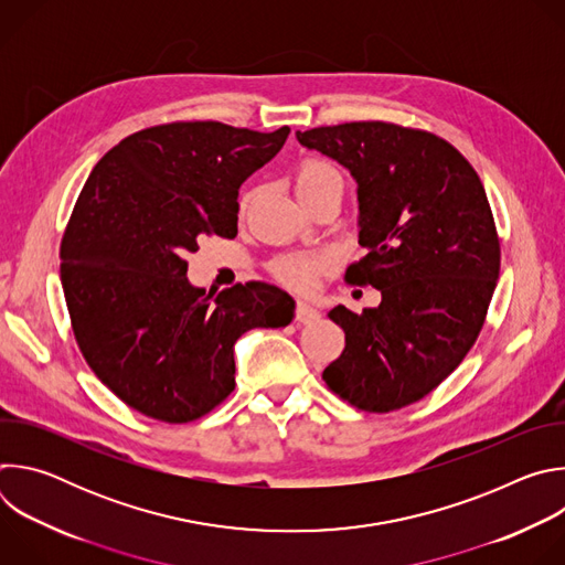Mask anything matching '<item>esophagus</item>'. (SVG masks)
Here are the masks:
<instances>
[{"mask_svg": "<svg viewBox=\"0 0 565 565\" xmlns=\"http://www.w3.org/2000/svg\"><path fill=\"white\" fill-rule=\"evenodd\" d=\"M319 319V310L310 306L308 301H297V321L301 324H312V321Z\"/></svg>", "mask_w": 565, "mask_h": 565, "instance_id": "esophagus-1", "label": "esophagus"}]
</instances>
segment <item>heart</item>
Here are the masks:
<instances>
[{
    "instance_id": "heart-1",
    "label": "heart",
    "mask_w": 565,
    "mask_h": 565,
    "mask_svg": "<svg viewBox=\"0 0 565 565\" xmlns=\"http://www.w3.org/2000/svg\"><path fill=\"white\" fill-rule=\"evenodd\" d=\"M331 188H342V174L331 163H327V160H319V158L303 160L295 174V192H297L299 201L306 203ZM253 199H255V192H246L244 196H241V203H238L241 212H246L250 207ZM324 266H327V257H321V255L288 253L273 262V275L284 286L303 292V290L312 288L319 270Z\"/></svg>"
}]
</instances>
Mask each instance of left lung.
Here are the masks:
<instances>
[{
  "mask_svg": "<svg viewBox=\"0 0 565 565\" xmlns=\"http://www.w3.org/2000/svg\"><path fill=\"white\" fill-rule=\"evenodd\" d=\"M297 140L355 179L366 255L347 279L382 295L375 308L329 312L347 347L321 377L358 409L407 407L462 362L486 321L501 268L488 194L465 156L429 131L373 120Z\"/></svg>",
  "mask_w": 565,
  "mask_h": 565,
  "instance_id": "left-lung-1",
  "label": "left lung"
}]
</instances>
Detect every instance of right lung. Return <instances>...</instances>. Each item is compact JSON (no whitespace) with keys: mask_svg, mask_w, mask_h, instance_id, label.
Listing matches in <instances>:
<instances>
[{"mask_svg":"<svg viewBox=\"0 0 565 565\" xmlns=\"http://www.w3.org/2000/svg\"><path fill=\"white\" fill-rule=\"evenodd\" d=\"M288 134L158 125L120 140L89 174L60 277L79 351L131 409L163 423L205 416L234 388L236 340L292 321L295 299L277 286L205 292L185 277L203 234L236 236L238 188Z\"/></svg>","mask_w":565,"mask_h":565,"instance_id":"obj_1","label":"right lung"}]
</instances>
